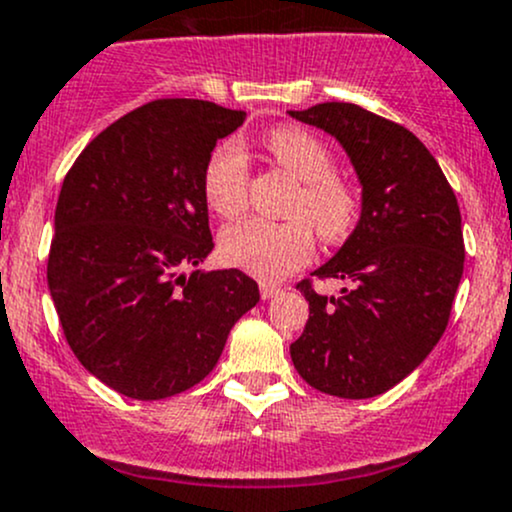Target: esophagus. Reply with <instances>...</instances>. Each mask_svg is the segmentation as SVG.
<instances>
[{
	"mask_svg": "<svg viewBox=\"0 0 512 512\" xmlns=\"http://www.w3.org/2000/svg\"><path fill=\"white\" fill-rule=\"evenodd\" d=\"M279 292H282V289L274 287V284H267V282H262V284H260V297H262V299H272V297H277Z\"/></svg>",
	"mask_w": 512,
	"mask_h": 512,
	"instance_id": "obj_1",
	"label": "esophagus"
}]
</instances>
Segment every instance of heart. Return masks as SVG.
<instances>
[{
	"mask_svg": "<svg viewBox=\"0 0 512 512\" xmlns=\"http://www.w3.org/2000/svg\"><path fill=\"white\" fill-rule=\"evenodd\" d=\"M267 152L287 174L301 181L287 223L262 218L228 225L218 250L225 265L265 282L287 277L314 255V230L326 242H343L358 228L363 213L360 191L336 174V157L321 137L304 127H279L265 137ZM250 188V166L238 144L215 147L203 171V196L213 213H242ZM315 228L311 229L310 225Z\"/></svg>",
	"mask_w": 512,
	"mask_h": 512,
	"instance_id": "obj_1",
	"label": "heart"
}]
</instances>
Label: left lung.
<instances>
[{
	"mask_svg": "<svg viewBox=\"0 0 512 512\" xmlns=\"http://www.w3.org/2000/svg\"><path fill=\"white\" fill-rule=\"evenodd\" d=\"M292 117L333 134L363 184L358 228L316 279H343L338 297L301 279L304 333L289 346L297 373L326 395H383L427 358L449 324L464 274L454 188L437 159L397 122L351 102H321Z\"/></svg>",
	"mask_w": 512,
	"mask_h": 512,
	"instance_id": "1",
	"label": "left lung"
}]
</instances>
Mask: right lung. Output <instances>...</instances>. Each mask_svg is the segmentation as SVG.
<instances>
[{
    "label": "right lung",
    "instance_id": "add662e5",
    "mask_svg": "<svg viewBox=\"0 0 512 512\" xmlns=\"http://www.w3.org/2000/svg\"><path fill=\"white\" fill-rule=\"evenodd\" d=\"M245 112L166 98L127 112L80 152L56 206L48 289L85 370L132 400L198 385L260 301L240 270H196L213 250L203 171Z\"/></svg>",
    "mask_w": 512,
    "mask_h": 512
}]
</instances>
